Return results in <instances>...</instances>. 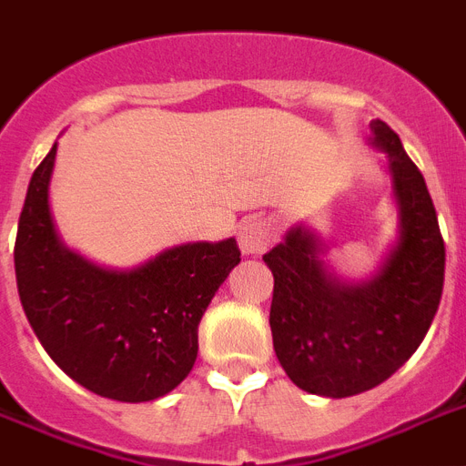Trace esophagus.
<instances>
[{
	"instance_id": "1",
	"label": "esophagus",
	"mask_w": 466,
	"mask_h": 466,
	"mask_svg": "<svg viewBox=\"0 0 466 466\" xmlns=\"http://www.w3.org/2000/svg\"><path fill=\"white\" fill-rule=\"evenodd\" d=\"M274 238L276 230L267 218H245L238 228V245L245 255H261Z\"/></svg>"
}]
</instances>
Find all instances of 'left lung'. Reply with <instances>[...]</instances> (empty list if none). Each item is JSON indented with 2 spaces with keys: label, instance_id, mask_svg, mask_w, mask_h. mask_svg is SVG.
Segmentation results:
<instances>
[{
  "label": "left lung",
  "instance_id": "1",
  "mask_svg": "<svg viewBox=\"0 0 466 466\" xmlns=\"http://www.w3.org/2000/svg\"><path fill=\"white\" fill-rule=\"evenodd\" d=\"M400 207V240L369 283L345 286L319 261L321 242L293 228L264 255L274 274L271 336L295 386L324 398L364 393L398 371L421 345L445 280V242L426 180L388 123L374 121Z\"/></svg>",
  "mask_w": 466,
  "mask_h": 466
}]
</instances>
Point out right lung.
I'll return each mask as SVG.
<instances>
[{"label": "right lung", "instance_id": "add662e5", "mask_svg": "<svg viewBox=\"0 0 466 466\" xmlns=\"http://www.w3.org/2000/svg\"><path fill=\"white\" fill-rule=\"evenodd\" d=\"M56 145L30 178L18 218L16 283L35 336L102 398L147 402L171 393L198 360V326L230 268L233 238L167 249L133 271H106L61 245L49 214Z\"/></svg>", "mask_w": 466, "mask_h": 466}]
</instances>
